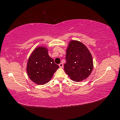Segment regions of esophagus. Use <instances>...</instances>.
<instances>
[{"label": "esophagus", "mask_w": 120, "mask_h": 120, "mask_svg": "<svg viewBox=\"0 0 120 120\" xmlns=\"http://www.w3.org/2000/svg\"><path fill=\"white\" fill-rule=\"evenodd\" d=\"M59 66L60 68H62L63 67V64H62V63H60V64H59Z\"/></svg>", "instance_id": "esophagus-1"}]
</instances>
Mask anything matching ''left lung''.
Listing matches in <instances>:
<instances>
[{
  "mask_svg": "<svg viewBox=\"0 0 120 120\" xmlns=\"http://www.w3.org/2000/svg\"><path fill=\"white\" fill-rule=\"evenodd\" d=\"M64 71L70 79L79 82L86 79L93 69L92 56L86 45L76 40L70 41L66 50Z\"/></svg>",
  "mask_w": 120,
  "mask_h": 120,
  "instance_id": "left-lung-1",
  "label": "left lung"
}]
</instances>
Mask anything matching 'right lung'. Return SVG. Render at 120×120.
Segmentation results:
<instances>
[{
  "label": "right lung",
  "instance_id": "1",
  "mask_svg": "<svg viewBox=\"0 0 120 120\" xmlns=\"http://www.w3.org/2000/svg\"><path fill=\"white\" fill-rule=\"evenodd\" d=\"M59 68V66L49 56L48 49L38 46L28 58L26 71L32 82L37 85H44L50 82Z\"/></svg>",
  "mask_w": 120,
  "mask_h": 120
}]
</instances>
